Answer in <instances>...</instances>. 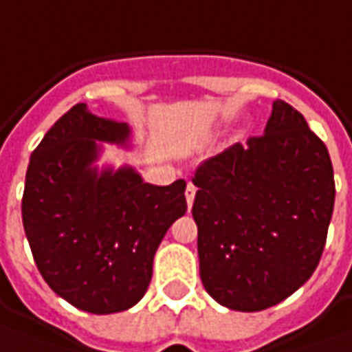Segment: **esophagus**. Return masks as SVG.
Here are the masks:
<instances>
[{
	"mask_svg": "<svg viewBox=\"0 0 352 352\" xmlns=\"http://www.w3.org/2000/svg\"><path fill=\"white\" fill-rule=\"evenodd\" d=\"M195 195H197V187H195L192 183H188L187 190H185V197H187L188 210H190V206H192V202H195Z\"/></svg>",
	"mask_w": 352,
	"mask_h": 352,
	"instance_id": "34e87169",
	"label": "esophagus"
}]
</instances>
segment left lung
Returning <instances> with one entry per match:
<instances>
[{
	"label": "left lung",
	"instance_id": "1",
	"mask_svg": "<svg viewBox=\"0 0 352 352\" xmlns=\"http://www.w3.org/2000/svg\"><path fill=\"white\" fill-rule=\"evenodd\" d=\"M192 183L200 280L218 304L261 311L314 274L333 214V165L296 109L276 99L263 136L206 160Z\"/></svg>",
	"mask_w": 352,
	"mask_h": 352
}]
</instances>
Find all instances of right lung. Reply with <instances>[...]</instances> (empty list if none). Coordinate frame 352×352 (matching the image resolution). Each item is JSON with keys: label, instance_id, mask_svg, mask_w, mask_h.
Segmentation results:
<instances>
[{"label": "right lung", "instance_id": "1", "mask_svg": "<svg viewBox=\"0 0 352 352\" xmlns=\"http://www.w3.org/2000/svg\"><path fill=\"white\" fill-rule=\"evenodd\" d=\"M103 144L130 150L132 128L72 107L32 152L23 192V228L46 285L99 316L138 304L162 239L187 212L183 179L157 187L132 165H99Z\"/></svg>", "mask_w": 352, "mask_h": 352}]
</instances>
